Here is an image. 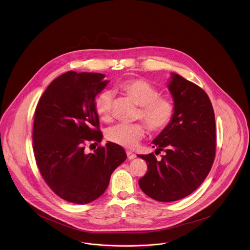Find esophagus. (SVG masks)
<instances>
[{
    "instance_id": "1",
    "label": "esophagus",
    "mask_w": 250,
    "mask_h": 250,
    "mask_svg": "<svg viewBox=\"0 0 250 250\" xmlns=\"http://www.w3.org/2000/svg\"><path fill=\"white\" fill-rule=\"evenodd\" d=\"M126 155H127V158H128L129 160H132V159L136 158V156H137L135 153L131 152V151H129V150H127V151H126Z\"/></svg>"
}]
</instances>
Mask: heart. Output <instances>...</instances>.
Instances as JSON below:
<instances>
[{"label": "heart", "instance_id": "1", "mask_svg": "<svg viewBox=\"0 0 250 250\" xmlns=\"http://www.w3.org/2000/svg\"><path fill=\"white\" fill-rule=\"evenodd\" d=\"M119 89L133 100L140 109L136 119H141L151 132L165 129L174 115L173 101L167 97H161L160 92L153 84L143 79H127L119 84ZM113 94L103 91L96 98V110L103 121H110L112 115ZM145 134L141 123L119 124L107 132L110 142L126 149L135 148Z\"/></svg>", "mask_w": 250, "mask_h": 250}]
</instances>
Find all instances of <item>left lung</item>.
<instances>
[{
	"label": "left lung",
	"instance_id": "obj_1",
	"mask_svg": "<svg viewBox=\"0 0 250 250\" xmlns=\"http://www.w3.org/2000/svg\"><path fill=\"white\" fill-rule=\"evenodd\" d=\"M168 89L175 111L168 125L152 143L166 154L138 156L148 171L139 180L140 189L152 199L173 202L188 196L208 175L216 153L215 114L207 93L179 74L171 73Z\"/></svg>",
	"mask_w": 250,
	"mask_h": 250
}]
</instances>
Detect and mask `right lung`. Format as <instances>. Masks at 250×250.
<instances>
[{"label": "right lung", "instance_id": "obj_1", "mask_svg": "<svg viewBox=\"0 0 250 250\" xmlns=\"http://www.w3.org/2000/svg\"><path fill=\"white\" fill-rule=\"evenodd\" d=\"M104 77L65 72L48 85L35 110L32 145L41 175L57 195L73 204L98 199L126 159L125 150L112 142L84 152L86 142L103 137L95 99L109 83Z\"/></svg>", "mask_w": 250, "mask_h": 250}]
</instances>
